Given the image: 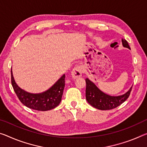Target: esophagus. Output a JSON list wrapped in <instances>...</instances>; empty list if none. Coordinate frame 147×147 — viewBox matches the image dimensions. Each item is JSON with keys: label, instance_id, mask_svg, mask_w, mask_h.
<instances>
[{"label": "esophagus", "instance_id": "34e87169", "mask_svg": "<svg viewBox=\"0 0 147 147\" xmlns=\"http://www.w3.org/2000/svg\"><path fill=\"white\" fill-rule=\"evenodd\" d=\"M82 67L81 66H76L73 69L71 72V75L73 78H78L82 76Z\"/></svg>", "mask_w": 147, "mask_h": 147}]
</instances>
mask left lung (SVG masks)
<instances>
[{
  "label": "left lung",
  "mask_w": 147,
  "mask_h": 147,
  "mask_svg": "<svg viewBox=\"0 0 147 147\" xmlns=\"http://www.w3.org/2000/svg\"><path fill=\"white\" fill-rule=\"evenodd\" d=\"M124 47L131 49L126 40L122 39ZM86 98L88 103L92 107L99 110H111L120 105L128 97L132 89V87L125 94L119 96H111L101 92L94 82L88 78L86 79Z\"/></svg>",
  "instance_id": "left-lung-1"
}]
</instances>
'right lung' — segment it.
Wrapping results in <instances>:
<instances>
[{
    "label": "right lung",
    "instance_id": "add662e5",
    "mask_svg": "<svg viewBox=\"0 0 147 147\" xmlns=\"http://www.w3.org/2000/svg\"><path fill=\"white\" fill-rule=\"evenodd\" d=\"M65 75L63 74L50 89L40 94H31L17 85L11 70V82L15 93L22 103L30 109L46 111L54 109L61 101L65 88Z\"/></svg>",
    "mask_w": 147,
    "mask_h": 147
}]
</instances>
